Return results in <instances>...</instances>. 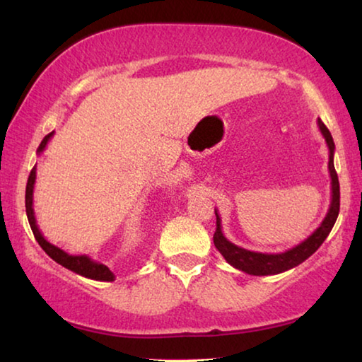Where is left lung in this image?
Segmentation results:
<instances>
[{
	"instance_id": "8db88e82",
	"label": "left lung",
	"mask_w": 362,
	"mask_h": 362,
	"mask_svg": "<svg viewBox=\"0 0 362 362\" xmlns=\"http://www.w3.org/2000/svg\"><path fill=\"white\" fill-rule=\"evenodd\" d=\"M319 129L324 136L327 147H329V173L332 180V200L329 212H327L325 218L322 220L320 226L310 235L308 239H304L303 243H299L298 246L288 249L285 252L278 254H265V252H254L247 251V249L239 247L231 241H228L225 238L223 231H221V218L218 215V210L215 209L216 215V230L214 235V244L218 249V252L223 255L225 260L235 269L244 272L249 275H276L281 272H286L303 264L305 259H309L317 249L322 246V243L325 241L327 236L330 235L333 225L338 218V212H340V182H338V176L335 171V165H333V155H335V142H333L330 131L327 129V126L322 123L320 119H317Z\"/></svg>"
}]
</instances>
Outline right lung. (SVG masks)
<instances>
[{
    "label": "right lung",
    "mask_w": 362,
    "mask_h": 362,
    "mask_svg": "<svg viewBox=\"0 0 362 362\" xmlns=\"http://www.w3.org/2000/svg\"><path fill=\"white\" fill-rule=\"evenodd\" d=\"M53 134H54V131L43 137L42 144L37 148L38 155L45 150L47 144L49 139L53 137ZM35 177H37V168L33 166L30 175H29V180H27V187H25V212H27V218H29V225L32 228L33 236H35L37 243L40 244V247L54 260V262H58L59 265L66 267V269L74 272V274H77V275H82V276L90 278V280H97V281H113L115 275L107 265L95 262V260L88 257V255L68 254L66 251H63V249H59L58 246H54V244L48 243L47 239L43 238L42 231L38 230L35 212H33V186H35Z\"/></svg>",
    "instance_id": "obj_1"
}]
</instances>
